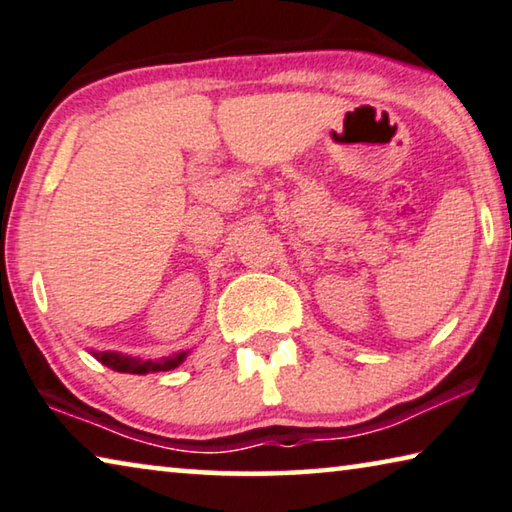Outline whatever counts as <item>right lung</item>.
<instances>
[{
	"mask_svg": "<svg viewBox=\"0 0 512 512\" xmlns=\"http://www.w3.org/2000/svg\"><path fill=\"white\" fill-rule=\"evenodd\" d=\"M187 352H178V355H171V357H162L157 361H141L137 357H128V355H119V352H93V357H96L102 366L112 368V371H119V373H137V375H144V373H157V371H171V368H176L180 361L185 359Z\"/></svg>",
	"mask_w": 512,
	"mask_h": 512,
	"instance_id": "right-lung-1",
	"label": "right lung"
}]
</instances>
